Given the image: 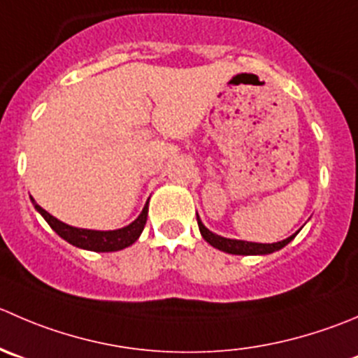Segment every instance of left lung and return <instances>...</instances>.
<instances>
[{
	"mask_svg": "<svg viewBox=\"0 0 358 358\" xmlns=\"http://www.w3.org/2000/svg\"><path fill=\"white\" fill-rule=\"evenodd\" d=\"M197 225H199L201 236L204 238V241L210 243V245L215 246V248L222 250V252L232 253V255H269V253L278 252V250H282L283 246L289 245V243L296 238L297 232H299L297 231L296 234L289 236V238L283 239V241L253 243V241H245V239H232V238H224V236L215 234V232H211L210 229L201 222L199 215H197Z\"/></svg>",
	"mask_w": 358,
	"mask_h": 358,
	"instance_id": "left-lung-1",
	"label": "left lung"
}]
</instances>
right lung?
<instances>
[{"label": "right lung", "mask_w": 358, "mask_h": 358, "mask_svg": "<svg viewBox=\"0 0 358 358\" xmlns=\"http://www.w3.org/2000/svg\"><path fill=\"white\" fill-rule=\"evenodd\" d=\"M34 210L47 220V224L61 236L64 241L69 245L76 246L82 250H91V252H119V250L127 248L133 245L143 232L145 224H147V215H148V201L143 206L141 213L138 215L136 220L131 222L129 225L120 229H113V231H94V229H80L73 227V225L64 224V222L57 220L52 217L48 211H45L36 201L31 197Z\"/></svg>", "instance_id": "add662e5"}]
</instances>
